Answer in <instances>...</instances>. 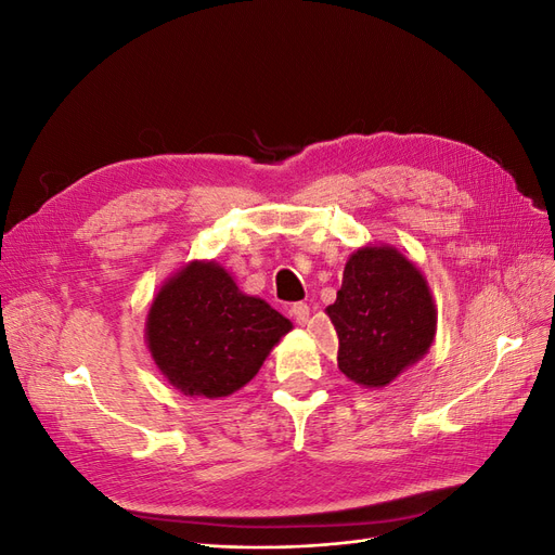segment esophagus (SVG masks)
<instances>
[{
    "mask_svg": "<svg viewBox=\"0 0 555 555\" xmlns=\"http://www.w3.org/2000/svg\"><path fill=\"white\" fill-rule=\"evenodd\" d=\"M289 312H292V317L296 319V324H306V322H308V317H310V308H308V304H294Z\"/></svg>",
    "mask_w": 555,
    "mask_h": 555,
    "instance_id": "obj_1",
    "label": "esophagus"
}]
</instances>
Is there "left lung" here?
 Wrapping results in <instances>:
<instances>
[{
  "label": "left lung",
  "mask_w": 555,
  "mask_h": 555,
  "mask_svg": "<svg viewBox=\"0 0 555 555\" xmlns=\"http://www.w3.org/2000/svg\"><path fill=\"white\" fill-rule=\"evenodd\" d=\"M326 314L340 340L338 367L365 389H382L405 373L438 328L426 278L391 245H365L347 259Z\"/></svg>",
  "instance_id": "1"
}]
</instances>
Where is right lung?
<instances>
[{"label":"right lung","mask_w":555,"mask_h":555,"mask_svg":"<svg viewBox=\"0 0 555 555\" xmlns=\"http://www.w3.org/2000/svg\"><path fill=\"white\" fill-rule=\"evenodd\" d=\"M292 322L243 294L215 261H192L162 284L145 340L162 375L184 396L224 398L259 373Z\"/></svg>","instance_id":"obj_1"}]
</instances>
